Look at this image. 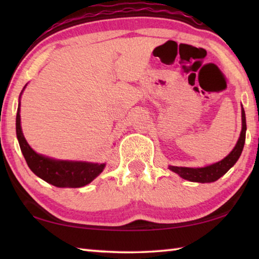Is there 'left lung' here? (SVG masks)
<instances>
[{
    "label": "left lung",
    "mask_w": 259,
    "mask_h": 259,
    "mask_svg": "<svg viewBox=\"0 0 259 259\" xmlns=\"http://www.w3.org/2000/svg\"><path fill=\"white\" fill-rule=\"evenodd\" d=\"M241 117H242V129H241L240 137L236 142L233 150L224 159L216 162V163L201 166V168H188V166H176V165H169V169L171 171L176 172L178 176L186 179L190 182L195 183H212L216 182L217 179L229 171V170L233 166L236 161L242 153L244 142H245V130H247V123H245V113L244 109L241 105Z\"/></svg>",
    "instance_id": "obj_1"
}]
</instances>
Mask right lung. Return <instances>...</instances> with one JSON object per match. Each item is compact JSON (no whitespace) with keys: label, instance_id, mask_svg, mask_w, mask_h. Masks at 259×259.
<instances>
[{"label":"right lung","instance_id":"1","mask_svg":"<svg viewBox=\"0 0 259 259\" xmlns=\"http://www.w3.org/2000/svg\"><path fill=\"white\" fill-rule=\"evenodd\" d=\"M26 85L24 87V89ZM23 89V91H24ZM21 91V94H23ZM16 117V133L21 153L29 169L43 181L57 187H82L90 184L103 172L106 163H94L87 161L57 160L38 154L28 145L20 124V97Z\"/></svg>","mask_w":259,"mask_h":259}]
</instances>
